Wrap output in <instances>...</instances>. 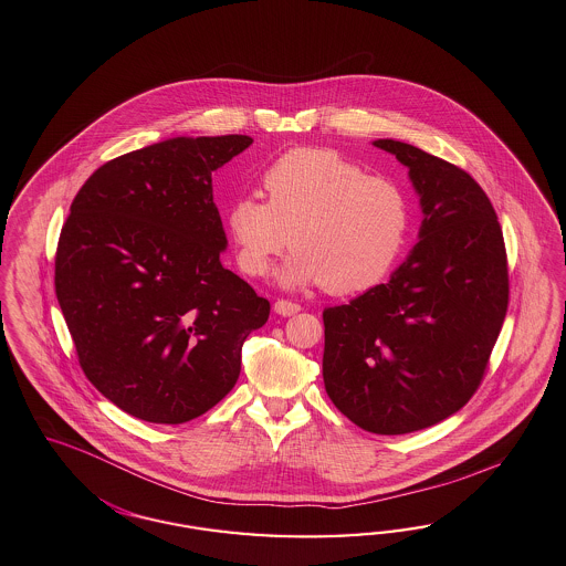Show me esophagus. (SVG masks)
I'll return each instance as SVG.
<instances>
[{"instance_id": "obj_1", "label": "esophagus", "mask_w": 566, "mask_h": 566, "mask_svg": "<svg viewBox=\"0 0 566 566\" xmlns=\"http://www.w3.org/2000/svg\"><path fill=\"white\" fill-rule=\"evenodd\" d=\"M273 310H275V314H280V316H294L296 312H301V305L294 303V301H289V298H277V301L273 303Z\"/></svg>"}]
</instances>
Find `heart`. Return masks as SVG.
Here are the masks:
<instances>
[{"instance_id": "b5f03b06", "label": "heart", "mask_w": 566, "mask_h": 566, "mask_svg": "<svg viewBox=\"0 0 566 566\" xmlns=\"http://www.w3.org/2000/svg\"><path fill=\"white\" fill-rule=\"evenodd\" d=\"M261 185L268 200L242 196L227 208L235 259L249 275H265L293 244L296 252L280 273L284 284L364 293L384 282L405 252L412 226L407 189L335 149H291L265 168Z\"/></svg>"}]
</instances>
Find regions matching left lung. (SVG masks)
Returning <instances> with one entry per match:
<instances>
[{"label":"left lung","instance_id":"8db88e82","mask_svg":"<svg viewBox=\"0 0 566 566\" xmlns=\"http://www.w3.org/2000/svg\"><path fill=\"white\" fill-rule=\"evenodd\" d=\"M375 145L408 166L421 240L387 284L324 310L322 375L352 423L398 436L470 402L505 319L510 272L497 212L463 168L400 140Z\"/></svg>","mask_w":566,"mask_h":566}]
</instances>
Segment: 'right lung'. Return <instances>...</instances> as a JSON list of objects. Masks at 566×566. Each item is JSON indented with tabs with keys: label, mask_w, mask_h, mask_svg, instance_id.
Instances as JSON below:
<instances>
[{
	"label": "right lung",
	"mask_w": 566,
	"mask_h": 566,
	"mask_svg": "<svg viewBox=\"0 0 566 566\" xmlns=\"http://www.w3.org/2000/svg\"><path fill=\"white\" fill-rule=\"evenodd\" d=\"M250 136L170 138L94 170L71 202L54 289L84 375L149 423L179 426L238 381L270 301L221 265L212 172Z\"/></svg>",
	"instance_id": "1"
}]
</instances>
